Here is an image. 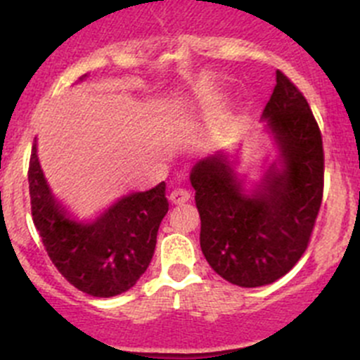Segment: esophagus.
I'll return each instance as SVG.
<instances>
[{
	"instance_id": "34e87169",
	"label": "esophagus",
	"mask_w": 360,
	"mask_h": 360,
	"mask_svg": "<svg viewBox=\"0 0 360 360\" xmlns=\"http://www.w3.org/2000/svg\"><path fill=\"white\" fill-rule=\"evenodd\" d=\"M170 202L176 203V205H181V203L190 200V191L186 188H174L169 195Z\"/></svg>"
}]
</instances>
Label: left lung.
I'll list each match as a JSON object with an SVG mask.
<instances>
[{"instance_id": "left-lung-1", "label": "left lung", "mask_w": 360, "mask_h": 360, "mask_svg": "<svg viewBox=\"0 0 360 360\" xmlns=\"http://www.w3.org/2000/svg\"><path fill=\"white\" fill-rule=\"evenodd\" d=\"M263 118L281 146L282 169H271L252 195L244 193L223 157L202 160L190 174L203 256L217 275L240 288L271 284L300 261L324 193L321 129L282 71Z\"/></svg>"}]
</instances>
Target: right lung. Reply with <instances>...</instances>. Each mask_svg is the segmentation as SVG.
Returning <instances> with one entry per match:
<instances>
[{"instance_id":"obj_1","label":"right lung","mask_w":360,"mask_h":360,"mask_svg":"<svg viewBox=\"0 0 360 360\" xmlns=\"http://www.w3.org/2000/svg\"><path fill=\"white\" fill-rule=\"evenodd\" d=\"M32 223L46 254L64 278L82 292L111 297L129 291L150 266L157 233L169 210L165 183L116 202L90 224L66 216L46 186L32 144L29 158Z\"/></svg>"}]
</instances>
